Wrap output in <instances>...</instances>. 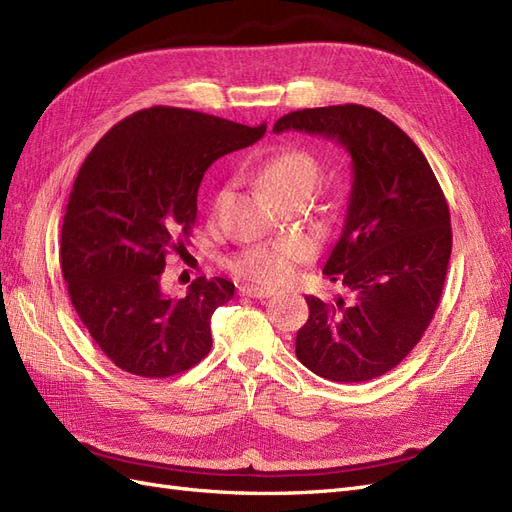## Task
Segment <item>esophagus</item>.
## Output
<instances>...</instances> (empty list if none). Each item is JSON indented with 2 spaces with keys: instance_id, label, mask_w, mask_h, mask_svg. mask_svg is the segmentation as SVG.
I'll return each instance as SVG.
<instances>
[{
  "instance_id": "obj_1",
  "label": "esophagus",
  "mask_w": 512,
  "mask_h": 512,
  "mask_svg": "<svg viewBox=\"0 0 512 512\" xmlns=\"http://www.w3.org/2000/svg\"><path fill=\"white\" fill-rule=\"evenodd\" d=\"M239 292L243 294V297H252V299H269L273 294V290L258 288V286H243V288H239Z\"/></svg>"
}]
</instances>
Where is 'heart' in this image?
<instances>
[{
  "label": "heart",
  "instance_id": "heart-1",
  "mask_svg": "<svg viewBox=\"0 0 512 512\" xmlns=\"http://www.w3.org/2000/svg\"><path fill=\"white\" fill-rule=\"evenodd\" d=\"M320 177V164L312 153L297 147H284L260 164L256 179L273 203L301 196L307 200ZM228 198V188H222L213 198V209H220ZM305 245L294 239H282L269 245L245 247L230 260V271L243 280L258 284H280L294 273V267L305 258Z\"/></svg>",
  "mask_w": 512,
  "mask_h": 512
}]
</instances>
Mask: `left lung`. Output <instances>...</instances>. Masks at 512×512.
Segmentation results:
<instances>
[{
    "label": "left lung",
    "instance_id": "left-lung-1",
    "mask_svg": "<svg viewBox=\"0 0 512 512\" xmlns=\"http://www.w3.org/2000/svg\"><path fill=\"white\" fill-rule=\"evenodd\" d=\"M322 134L352 158L342 237L322 273L352 301L305 297L297 359L331 382L374 380L406 359L436 314L451 258V213L412 138L361 104L303 108L273 132Z\"/></svg>",
    "mask_w": 512,
    "mask_h": 512
}]
</instances>
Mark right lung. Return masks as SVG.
Segmentation results:
<instances>
[{"label": "right lung", "instance_id": "right-lung-1", "mask_svg": "<svg viewBox=\"0 0 512 512\" xmlns=\"http://www.w3.org/2000/svg\"><path fill=\"white\" fill-rule=\"evenodd\" d=\"M267 132L175 106L143 108L108 130L74 179L61 224L70 301L119 369L168 378L211 350V316L235 294L198 277L183 299L162 290L166 256L185 252L205 170Z\"/></svg>", "mask_w": 512, "mask_h": 512}]
</instances>
